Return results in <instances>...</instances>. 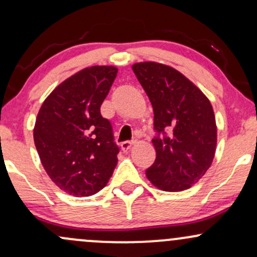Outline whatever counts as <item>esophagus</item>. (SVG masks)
Wrapping results in <instances>:
<instances>
[{"label":"esophagus","instance_id":"34e87169","mask_svg":"<svg viewBox=\"0 0 257 257\" xmlns=\"http://www.w3.org/2000/svg\"><path fill=\"white\" fill-rule=\"evenodd\" d=\"M135 143H137V140L123 141V143H120V149H122L124 152H126V151H128V150H131V147L134 145Z\"/></svg>","mask_w":257,"mask_h":257}]
</instances>
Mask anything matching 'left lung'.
I'll list each match as a JSON object with an SVG mask.
<instances>
[{
  "label": "left lung",
  "mask_w": 257,
  "mask_h": 257,
  "mask_svg": "<svg viewBox=\"0 0 257 257\" xmlns=\"http://www.w3.org/2000/svg\"><path fill=\"white\" fill-rule=\"evenodd\" d=\"M153 107L155 163L146 169L153 185L179 192L198 182L211 166L216 124L210 101L173 67L157 63L133 65Z\"/></svg>",
  "instance_id": "8db88e82"
}]
</instances>
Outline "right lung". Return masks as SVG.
<instances>
[{
	"label": "right lung",
	"instance_id": "add662e5",
	"mask_svg": "<svg viewBox=\"0 0 257 257\" xmlns=\"http://www.w3.org/2000/svg\"><path fill=\"white\" fill-rule=\"evenodd\" d=\"M117 75L113 66H91L58 85L41 106L34 140L42 166L65 192H99L117 166L119 147L100 106Z\"/></svg>",
	"mask_w": 257,
	"mask_h": 257
}]
</instances>
